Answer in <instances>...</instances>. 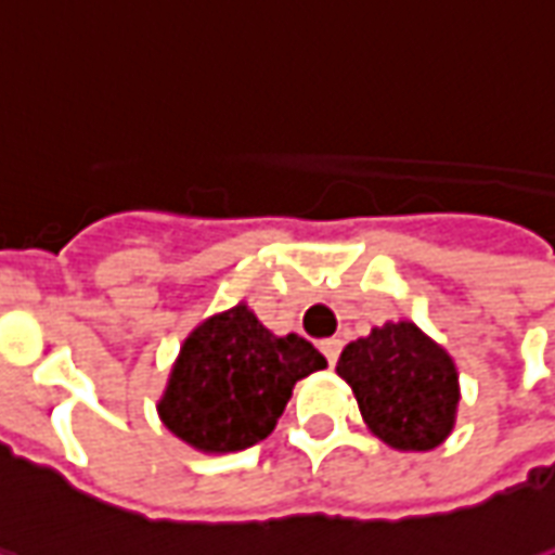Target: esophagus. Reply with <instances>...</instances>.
Here are the masks:
<instances>
[{
    "mask_svg": "<svg viewBox=\"0 0 555 555\" xmlns=\"http://www.w3.org/2000/svg\"><path fill=\"white\" fill-rule=\"evenodd\" d=\"M318 348H321V354H324V358H327V363L333 366V363H336V358H339V348H343V343L333 336V339H321V345H318Z\"/></svg>",
    "mask_w": 555,
    "mask_h": 555,
    "instance_id": "34e87169",
    "label": "esophagus"
}]
</instances>
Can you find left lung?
I'll return each mask as SVG.
<instances>
[{"mask_svg": "<svg viewBox=\"0 0 555 555\" xmlns=\"http://www.w3.org/2000/svg\"><path fill=\"white\" fill-rule=\"evenodd\" d=\"M360 417L393 451H433L456 426L460 372L414 321H385L348 343L336 363Z\"/></svg>", "mask_w": 555, "mask_h": 555, "instance_id": "left-lung-1", "label": "left lung"}]
</instances>
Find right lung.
I'll return each mask as SVG.
<instances>
[{
    "label": "right lung",
    "mask_w": 555,
    "mask_h": 555,
    "mask_svg": "<svg viewBox=\"0 0 555 555\" xmlns=\"http://www.w3.org/2000/svg\"><path fill=\"white\" fill-rule=\"evenodd\" d=\"M324 366L315 345L267 331L240 300L185 336L156 402L158 417L201 453L246 451L276 429L294 385Z\"/></svg>",
    "instance_id": "obj_1"
}]
</instances>
